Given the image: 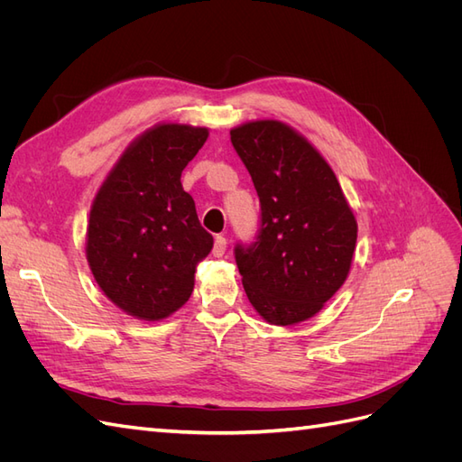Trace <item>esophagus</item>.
Returning <instances> with one entry per match:
<instances>
[{
    "mask_svg": "<svg viewBox=\"0 0 462 462\" xmlns=\"http://www.w3.org/2000/svg\"><path fill=\"white\" fill-rule=\"evenodd\" d=\"M226 250H227V241H226V236L217 235V236H216V241H214V250H212V254H214L216 258H221L223 254H226Z\"/></svg>",
    "mask_w": 462,
    "mask_h": 462,
    "instance_id": "1",
    "label": "esophagus"
}]
</instances>
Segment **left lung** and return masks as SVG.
Masks as SVG:
<instances>
[{
	"mask_svg": "<svg viewBox=\"0 0 462 462\" xmlns=\"http://www.w3.org/2000/svg\"><path fill=\"white\" fill-rule=\"evenodd\" d=\"M262 208L258 241L235 260L254 310L273 326L316 316L346 282L356 217L318 148L291 125L256 119L231 129Z\"/></svg>",
	"mask_w": 462,
	"mask_h": 462,
	"instance_id": "obj_1",
	"label": "left lung"
}]
</instances>
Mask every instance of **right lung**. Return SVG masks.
I'll list each match as a JSON object with an SVG mask.
<instances>
[{"mask_svg": "<svg viewBox=\"0 0 462 462\" xmlns=\"http://www.w3.org/2000/svg\"><path fill=\"white\" fill-rule=\"evenodd\" d=\"M208 134L185 123L153 125L123 150L92 200L90 272L104 295L136 319L160 321L177 312L214 246L180 185Z\"/></svg>", "mask_w": 462, "mask_h": 462, "instance_id": "right-lung-1", "label": "right lung"}]
</instances>
